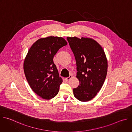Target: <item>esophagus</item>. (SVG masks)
<instances>
[{
	"instance_id": "34e87169",
	"label": "esophagus",
	"mask_w": 132,
	"mask_h": 132,
	"mask_svg": "<svg viewBox=\"0 0 132 132\" xmlns=\"http://www.w3.org/2000/svg\"><path fill=\"white\" fill-rule=\"evenodd\" d=\"M72 76L71 75H70V76H69V77H68L66 78L65 79H66L67 81H68V80H69L72 78Z\"/></svg>"
}]
</instances>
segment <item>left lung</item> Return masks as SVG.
Returning <instances> with one entry per match:
<instances>
[{"mask_svg":"<svg viewBox=\"0 0 132 132\" xmlns=\"http://www.w3.org/2000/svg\"><path fill=\"white\" fill-rule=\"evenodd\" d=\"M77 64V78L80 84L73 90L81 102L93 99L100 91L107 72V60L98 43L91 38L67 37Z\"/></svg>","mask_w":132,"mask_h":132,"instance_id":"1","label":"left lung"}]
</instances>
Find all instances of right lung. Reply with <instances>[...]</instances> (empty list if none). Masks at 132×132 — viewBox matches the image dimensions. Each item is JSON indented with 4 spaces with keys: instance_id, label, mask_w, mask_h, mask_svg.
Listing matches in <instances>:
<instances>
[{
    "instance_id": "add662e5",
    "label": "right lung",
    "mask_w": 132,
    "mask_h": 132,
    "mask_svg": "<svg viewBox=\"0 0 132 132\" xmlns=\"http://www.w3.org/2000/svg\"><path fill=\"white\" fill-rule=\"evenodd\" d=\"M67 42L62 37L50 36L36 41L28 51L24 62V71L32 90L45 100L59 93L62 79L60 77L54 56Z\"/></svg>"
}]
</instances>
